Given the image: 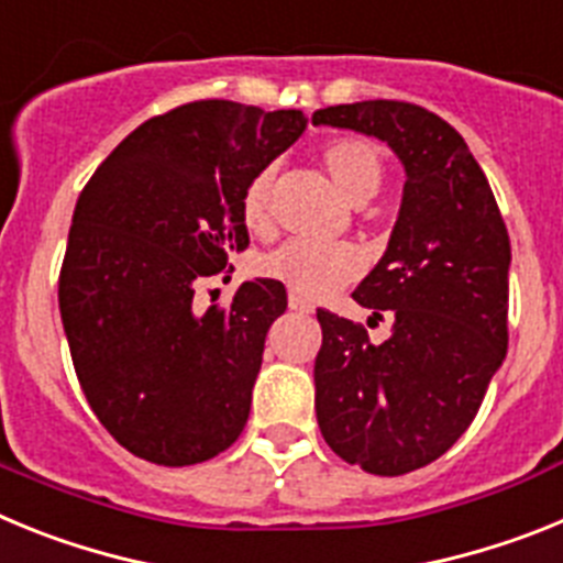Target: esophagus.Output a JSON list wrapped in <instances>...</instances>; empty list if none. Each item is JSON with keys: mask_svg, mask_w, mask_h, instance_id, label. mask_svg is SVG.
<instances>
[{"mask_svg": "<svg viewBox=\"0 0 563 563\" xmlns=\"http://www.w3.org/2000/svg\"><path fill=\"white\" fill-rule=\"evenodd\" d=\"M290 310L301 312V316H310V312H312V305H310V301H305V298L290 296Z\"/></svg>", "mask_w": 563, "mask_h": 563, "instance_id": "34e87169", "label": "esophagus"}]
</instances>
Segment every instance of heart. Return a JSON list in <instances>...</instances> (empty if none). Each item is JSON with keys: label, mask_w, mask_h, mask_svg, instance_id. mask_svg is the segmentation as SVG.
Masks as SVG:
<instances>
[{"label": "heart", "mask_w": 563, "mask_h": 563, "mask_svg": "<svg viewBox=\"0 0 563 563\" xmlns=\"http://www.w3.org/2000/svg\"><path fill=\"white\" fill-rule=\"evenodd\" d=\"M324 166L338 191L350 202L361 206L380 188V152L361 137H341L324 148ZM271 186L273 166L251 177L239 200V217L251 233L271 231ZM262 271L282 282L292 296L321 298L338 290L363 271L361 253L352 245H310V242H285L262 258Z\"/></svg>", "instance_id": "1"}]
</instances>
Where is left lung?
<instances>
[{
	"label": "left lung",
	"mask_w": 563,
	"mask_h": 563,
	"mask_svg": "<svg viewBox=\"0 0 563 563\" xmlns=\"http://www.w3.org/2000/svg\"><path fill=\"white\" fill-rule=\"evenodd\" d=\"M312 123L383 141L406 168L389 247L352 292L395 321L372 343L318 310L316 417L327 445L366 474L429 465L465 434L507 355L510 236L485 172L451 123L406 101L318 109Z\"/></svg>",
	"instance_id": "obj_1"
}]
</instances>
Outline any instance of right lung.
Instances as JSON below:
<instances>
[{
  "mask_svg": "<svg viewBox=\"0 0 563 563\" xmlns=\"http://www.w3.org/2000/svg\"><path fill=\"white\" fill-rule=\"evenodd\" d=\"M305 126L298 109L183 103L123 137L84 186L58 310L87 402L134 456L197 465L245 429L287 292L256 278L206 312L194 292L233 271L228 256L247 247L242 191Z\"/></svg>",
  "mask_w": 563,
  "mask_h": 563,
  "instance_id": "1",
  "label": "right lung"
}]
</instances>
